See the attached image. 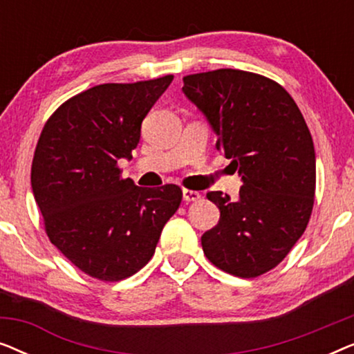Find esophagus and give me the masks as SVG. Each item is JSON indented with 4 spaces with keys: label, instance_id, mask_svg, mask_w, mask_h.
Masks as SVG:
<instances>
[{
    "label": "esophagus",
    "instance_id": "1",
    "mask_svg": "<svg viewBox=\"0 0 354 354\" xmlns=\"http://www.w3.org/2000/svg\"><path fill=\"white\" fill-rule=\"evenodd\" d=\"M182 195H183V201H187V203L198 201V200H200V198H201L200 193L195 192V190H187V188H183Z\"/></svg>",
    "mask_w": 354,
    "mask_h": 354
}]
</instances>
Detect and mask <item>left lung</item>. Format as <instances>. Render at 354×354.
Listing matches in <instances>:
<instances>
[{
	"label": "left lung",
	"mask_w": 354,
	"mask_h": 354,
	"mask_svg": "<svg viewBox=\"0 0 354 354\" xmlns=\"http://www.w3.org/2000/svg\"><path fill=\"white\" fill-rule=\"evenodd\" d=\"M182 90L243 180L236 201L222 192L206 195L221 217L203 234V251L224 272L258 277L283 261L306 230L316 193L311 133L288 91L264 75L201 72L183 77Z\"/></svg>",
	"instance_id": "left-lung-1"
}]
</instances>
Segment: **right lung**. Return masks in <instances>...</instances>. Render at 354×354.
Returning a JSON list of instances; mask_svg holds the SVG:
<instances>
[{
	"mask_svg": "<svg viewBox=\"0 0 354 354\" xmlns=\"http://www.w3.org/2000/svg\"><path fill=\"white\" fill-rule=\"evenodd\" d=\"M172 79L82 91L53 113L38 138L30 180L46 235L90 277L118 282L138 272L180 206V187H137L118 166L132 158L143 119Z\"/></svg>",
	"mask_w": 354,
	"mask_h": 354,
	"instance_id": "right-lung-1",
	"label": "right lung"
}]
</instances>
